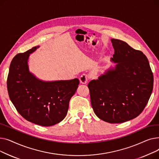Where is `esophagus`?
<instances>
[{
	"mask_svg": "<svg viewBox=\"0 0 159 159\" xmlns=\"http://www.w3.org/2000/svg\"><path fill=\"white\" fill-rule=\"evenodd\" d=\"M79 80H80V82L81 84H86L87 82H88V75H86V74L82 75L79 78Z\"/></svg>",
	"mask_w": 159,
	"mask_h": 159,
	"instance_id": "esophagus-1",
	"label": "esophagus"
}]
</instances>
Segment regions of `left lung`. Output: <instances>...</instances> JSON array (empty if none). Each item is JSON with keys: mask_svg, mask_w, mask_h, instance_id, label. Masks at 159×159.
Wrapping results in <instances>:
<instances>
[{"mask_svg": "<svg viewBox=\"0 0 159 159\" xmlns=\"http://www.w3.org/2000/svg\"><path fill=\"white\" fill-rule=\"evenodd\" d=\"M116 63L98 79L88 84L95 115L109 123H122L137 117L148 104L153 75L146 55L119 39H111Z\"/></svg>", "mask_w": 159, "mask_h": 159, "instance_id": "obj_1", "label": "left lung"}]
</instances>
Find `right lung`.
Listing matches in <instances>:
<instances>
[{
  "instance_id": "obj_1",
  "label": "right lung",
  "mask_w": 159,
  "mask_h": 159,
  "mask_svg": "<svg viewBox=\"0 0 159 159\" xmlns=\"http://www.w3.org/2000/svg\"><path fill=\"white\" fill-rule=\"evenodd\" d=\"M38 48L14 57L7 76V91L22 117L42 126H51L66 117L79 80L44 81L37 78L30 71L28 59Z\"/></svg>"
}]
</instances>
